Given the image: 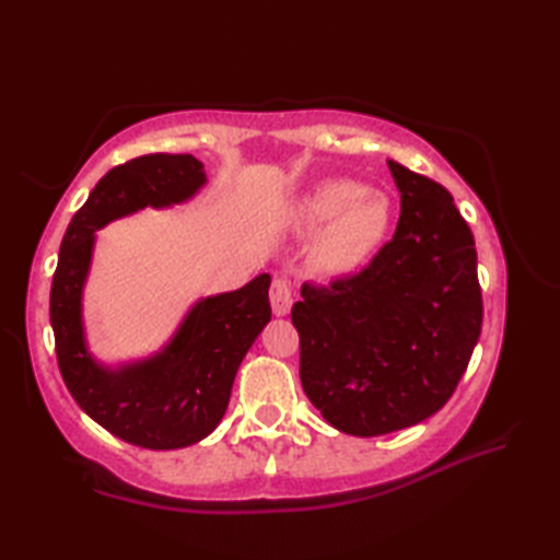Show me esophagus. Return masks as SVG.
I'll use <instances>...</instances> for the list:
<instances>
[{
    "label": "esophagus",
    "mask_w": 560,
    "mask_h": 560,
    "mask_svg": "<svg viewBox=\"0 0 560 560\" xmlns=\"http://www.w3.org/2000/svg\"><path fill=\"white\" fill-rule=\"evenodd\" d=\"M269 301H271V311L277 317L289 315L291 311V303H293V289H291V281L277 277L271 281V289H269Z\"/></svg>",
    "instance_id": "1"
}]
</instances>
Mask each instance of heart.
<instances>
[{"mask_svg":"<svg viewBox=\"0 0 560 560\" xmlns=\"http://www.w3.org/2000/svg\"><path fill=\"white\" fill-rule=\"evenodd\" d=\"M293 219L301 229H319L315 259L327 273L361 269L383 245L389 229L387 199L353 180H323L295 199Z\"/></svg>","mask_w":560,"mask_h":560,"instance_id":"b5f03b06","label":"heart"}]
</instances>
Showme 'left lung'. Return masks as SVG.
Wrapping results in <instances>:
<instances>
[{"mask_svg":"<svg viewBox=\"0 0 560 560\" xmlns=\"http://www.w3.org/2000/svg\"><path fill=\"white\" fill-rule=\"evenodd\" d=\"M401 195L397 233L329 289L303 283L291 319L301 383L337 431L373 438L445 407L481 335L477 247L443 185L387 161Z\"/></svg>","mask_w":560,"mask_h":560,"instance_id":"obj_1","label":"left lung"}]
</instances>
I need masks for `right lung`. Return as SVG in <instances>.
<instances>
[{"mask_svg":"<svg viewBox=\"0 0 560 560\" xmlns=\"http://www.w3.org/2000/svg\"><path fill=\"white\" fill-rule=\"evenodd\" d=\"M207 185L205 163L189 153H151L117 165L91 189L59 247L50 325L59 373L79 407L125 443L180 450L217 431L245 353L271 319L269 273L243 289L201 295L159 351L105 363L83 325L96 233L141 209H173Z\"/></svg>","mask_w":560,"mask_h":560,"instance_id":"1","label":"right lung"}]
</instances>
